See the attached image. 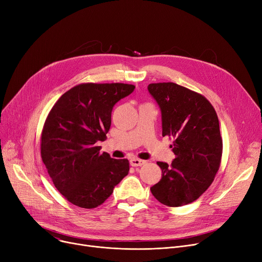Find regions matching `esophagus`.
Masks as SVG:
<instances>
[{
    "instance_id": "34e87169",
    "label": "esophagus",
    "mask_w": 262,
    "mask_h": 262,
    "mask_svg": "<svg viewBox=\"0 0 262 262\" xmlns=\"http://www.w3.org/2000/svg\"><path fill=\"white\" fill-rule=\"evenodd\" d=\"M129 163H130V166H133V167H141L145 163V161L141 160L139 158H130Z\"/></svg>"
}]
</instances>
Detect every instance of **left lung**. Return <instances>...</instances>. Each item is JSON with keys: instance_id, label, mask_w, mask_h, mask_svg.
Wrapping results in <instances>:
<instances>
[{"instance_id": "obj_1", "label": "left lung", "mask_w": 262, "mask_h": 262, "mask_svg": "<svg viewBox=\"0 0 262 262\" xmlns=\"http://www.w3.org/2000/svg\"><path fill=\"white\" fill-rule=\"evenodd\" d=\"M161 113L162 136L174 139L171 166L158 161L161 180L150 192L161 204L180 207L198 200L214 180L222 157L216 113L203 95L174 82L147 86Z\"/></svg>"}]
</instances>
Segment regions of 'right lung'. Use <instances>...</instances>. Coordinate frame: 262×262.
<instances>
[{
  "label": "right lung",
  "instance_id": "1",
  "mask_svg": "<svg viewBox=\"0 0 262 262\" xmlns=\"http://www.w3.org/2000/svg\"><path fill=\"white\" fill-rule=\"evenodd\" d=\"M135 90L128 84H81L51 109L41 136V157L54 186L70 203L95 208L128 174L127 159L101 154L114 106Z\"/></svg>",
  "mask_w": 262,
  "mask_h": 262
}]
</instances>
